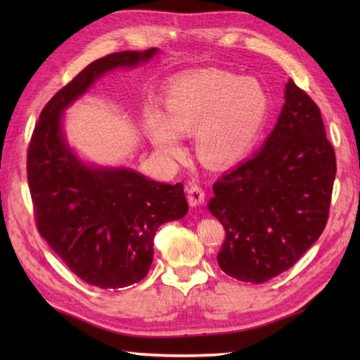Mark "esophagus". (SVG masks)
Here are the masks:
<instances>
[{"label":"esophagus","instance_id":"1","mask_svg":"<svg viewBox=\"0 0 360 360\" xmlns=\"http://www.w3.org/2000/svg\"><path fill=\"white\" fill-rule=\"evenodd\" d=\"M204 198H205L204 188L200 184H196V182L188 184V187H187V200H188V204L192 205V207L201 205L204 202Z\"/></svg>","mask_w":360,"mask_h":360}]
</instances>
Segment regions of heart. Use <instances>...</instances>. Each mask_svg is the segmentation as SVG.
I'll use <instances>...</instances> for the list:
<instances>
[{
  "mask_svg": "<svg viewBox=\"0 0 360 360\" xmlns=\"http://www.w3.org/2000/svg\"><path fill=\"white\" fill-rule=\"evenodd\" d=\"M269 110L262 83L224 71H201L174 79L164 94V114L145 112V129L167 158L182 155L181 136L195 134L200 158L227 167L246 158L258 141Z\"/></svg>",
  "mask_w": 360,
  "mask_h": 360,
  "instance_id": "obj_1",
  "label": "heart"
}]
</instances>
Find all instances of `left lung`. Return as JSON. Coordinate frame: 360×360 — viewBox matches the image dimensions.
Returning a JSON list of instances; mask_svg holds the SVG:
<instances>
[{"label": "left lung", "mask_w": 360, "mask_h": 360, "mask_svg": "<svg viewBox=\"0 0 360 360\" xmlns=\"http://www.w3.org/2000/svg\"><path fill=\"white\" fill-rule=\"evenodd\" d=\"M335 178L334 148L314 101L289 79L262 150L213 186L209 210L224 226L218 264L264 283L292 267L322 235Z\"/></svg>", "instance_id": "1"}]
</instances>
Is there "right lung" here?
I'll return each mask as SVG.
<instances>
[{
	"instance_id": "1",
	"label": "right lung",
	"mask_w": 360,
	"mask_h": 360,
	"mask_svg": "<svg viewBox=\"0 0 360 360\" xmlns=\"http://www.w3.org/2000/svg\"><path fill=\"white\" fill-rule=\"evenodd\" d=\"M158 51L116 52L89 63L46 103L27 148L38 232L77 277L102 289L139 283L159 226L186 217L188 204L181 182L83 162L65 139L63 111L103 74L147 63Z\"/></svg>"
}]
</instances>
